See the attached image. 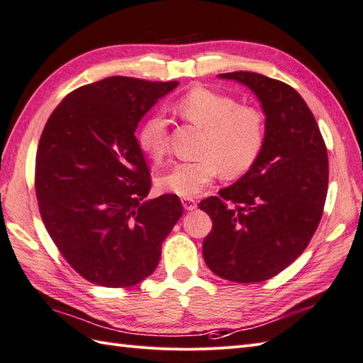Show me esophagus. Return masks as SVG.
Masks as SVG:
<instances>
[{"mask_svg":"<svg viewBox=\"0 0 363 363\" xmlns=\"http://www.w3.org/2000/svg\"><path fill=\"white\" fill-rule=\"evenodd\" d=\"M182 205L186 211H194L197 208V200L194 199H182Z\"/></svg>","mask_w":363,"mask_h":363,"instance_id":"esophagus-1","label":"esophagus"}]
</instances>
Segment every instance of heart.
Here are the masks:
<instances>
[{"label":"heart","instance_id":"1","mask_svg":"<svg viewBox=\"0 0 363 363\" xmlns=\"http://www.w3.org/2000/svg\"><path fill=\"white\" fill-rule=\"evenodd\" d=\"M175 109L183 118L205 129L200 147L201 158L179 162L158 175L162 191L183 199L197 197L220 172L237 177L257 162L264 145V117L252 106H238L233 96L206 87L184 94ZM138 145L151 160L160 162L167 152V120L155 112L141 125Z\"/></svg>","mask_w":363,"mask_h":363}]
</instances>
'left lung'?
I'll return each instance as SVG.
<instances>
[{"label": "left lung", "instance_id": "8db88e82", "mask_svg": "<svg viewBox=\"0 0 363 363\" xmlns=\"http://www.w3.org/2000/svg\"><path fill=\"white\" fill-rule=\"evenodd\" d=\"M218 77L257 95L267 134L251 169L200 201L212 220L203 257L218 277L255 284L277 276L306 250L323 214L328 154L313 112L289 84L245 70Z\"/></svg>", "mask_w": 363, "mask_h": 363}]
</instances>
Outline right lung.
Segmentation results:
<instances>
[{
  "instance_id": "right-lung-1",
  "label": "right lung",
  "mask_w": 363,
  "mask_h": 363,
  "mask_svg": "<svg viewBox=\"0 0 363 363\" xmlns=\"http://www.w3.org/2000/svg\"><path fill=\"white\" fill-rule=\"evenodd\" d=\"M179 82L109 77L70 92L38 143L35 191L52 240L83 279L129 288L151 276L183 214L180 199L146 200L151 174L135 129Z\"/></svg>"
}]
</instances>
